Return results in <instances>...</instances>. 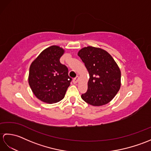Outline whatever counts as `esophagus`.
I'll list each match as a JSON object with an SVG mask.
<instances>
[{
  "instance_id": "34e87169",
  "label": "esophagus",
  "mask_w": 151,
  "mask_h": 151,
  "mask_svg": "<svg viewBox=\"0 0 151 151\" xmlns=\"http://www.w3.org/2000/svg\"><path fill=\"white\" fill-rule=\"evenodd\" d=\"M78 81H79L78 76H76V78H75L73 79V83H74V84H76V83L78 82Z\"/></svg>"
}]
</instances>
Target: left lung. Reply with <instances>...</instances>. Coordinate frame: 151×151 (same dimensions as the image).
I'll list each match as a JSON object with an SVG mask.
<instances>
[{
  "mask_svg": "<svg viewBox=\"0 0 151 151\" xmlns=\"http://www.w3.org/2000/svg\"><path fill=\"white\" fill-rule=\"evenodd\" d=\"M78 56L89 73L88 90L81 97L88 104L100 106L110 102L121 88V70L107 51L89 46L80 50Z\"/></svg>",
  "mask_w": 151,
  "mask_h": 151,
  "instance_id": "left-lung-1",
  "label": "left lung"
}]
</instances>
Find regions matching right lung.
Wrapping results in <instances>:
<instances>
[{"instance_id": "1", "label": "right lung", "mask_w": 151, "mask_h": 151, "mask_svg": "<svg viewBox=\"0 0 151 151\" xmlns=\"http://www.w3.org/2000/svg\"><path fill=\"white\" fill-rule=\"evenodd\" d=\"M64 52L59 46H50L30 65L28 84L35 96L46 103L62 100L70 86L72 79L68 75V69L60 62Z\"/></svg>"}]
</instances>
